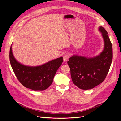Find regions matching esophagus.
Returning a JSON list of instances; mask_svg holds the SVG:
<instances>
[{
  "instance_id": "esophagus-1",
  "label": "esophagus",
  "mask_w": 121,
  "mask_h": 121,
  "mask_svg": "<svg viewBox=\"0 0 121 121\" xmlns=\"http://www.w3.org/2000/svg\"><path fill=\"white\" fill-rule=\"evenodd\" d=\"M69 57V56L68 54H65L63 56V60L64 61H66Z\"/></svg>"
}]
</instances>
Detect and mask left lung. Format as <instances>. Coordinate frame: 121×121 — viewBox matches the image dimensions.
I'll list each match as a JSON object with an SVG mask.
<instances>
[{"mask_svg": "<svg viewBox=\"0 0 121 121\" xmlns=\"http://www.w3.org/2000/svg\"><path fill=\"white\" fill-rule=\"evenodd\" d=\"M104 39V49L99 54L88 57L73 55L68 64L70 68L72 81L83 90L92 89L104 81L112 60V48L108 33L101 26L98 28Z\"/></svg>", "mask_w": 121, "mask_h": 121, "instance_id": "obj_1", "label": "left lung"}]
</instances>
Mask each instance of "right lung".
Listing matches in <instances>:
<instances>
[{
	"instance_id": "1",
	"label": "right lung",
	"mask_w": 121,
	"mask_h": 121,
	"mask_svg": "<svg viewBox=\"0 0 121 121\" xmlns=\"http://www.w3.org/2000/svg\"><path fill=\"white\" fill-rule=\"evenodd\" d=\"M63 60L60 57L38 66H28L14 57L12 45L9 51L10 65L17 79L24 86L33 90H44L51 85Z\"/></svg>"
}]
</instances>
